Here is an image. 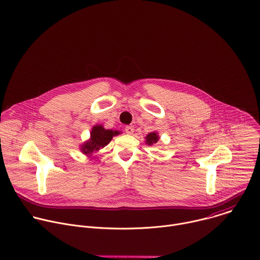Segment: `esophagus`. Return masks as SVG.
Listing matches in <instances>:
<instances>
[{
    "instance_id": "esophagus-1",
    "label": "esophagus",
    "mask_w": 260,
    "mask_h": 260,
    "mask_svg": "<svg viewBox=\"0 0 260 260\" xmlns=\"http://www.w3.org/2000/svg\"><path fill=\"white\" fill-rule=\"evenodd\" d=\"M134 132H135V128H134L133 125H128V126L125 127V133H126L127 135H133Z\"/></svg>"
}]
</instances>
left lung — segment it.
I'll use <instances>...</instances> for the list:
<instances>
[{
    "mask_svg": "<svg viewBox=\"0 0 260 260\" xmlns=\"http://www.w3.org/2000/svg\"><path fill=\"white\" fill-rule=\"evenodd\" d=\"M145 139H146L145 143L151 146V145L157 143V141L159 140V136H158L157 132H151V133H149L145 137Z\"/></svg>",
    "mask_w": 260,
    "mask_h": 260,
    "instance_id": "1",
    "label": "left lung"
}]
</instances>
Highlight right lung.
Segmentation results:
<instances>
[{
  "mask_svg": "<svg viewBox=\"0 0 260 260\" xmlns=\"http://www.w3.org/2000/svg\"><path fill=\"white\" fill-rule=\"evenodd\" d=\"M121 134L120 131L106 129L102 124H95L90 131V138L80 145V151L88 158H92L93 153L107 146L113 137Z\"/></svg>",
  "mask_w": 260,
  "mask_h": 260,
  "instance_id": "right-lung-1",
  "label": "right lung"
}]
</instances>
